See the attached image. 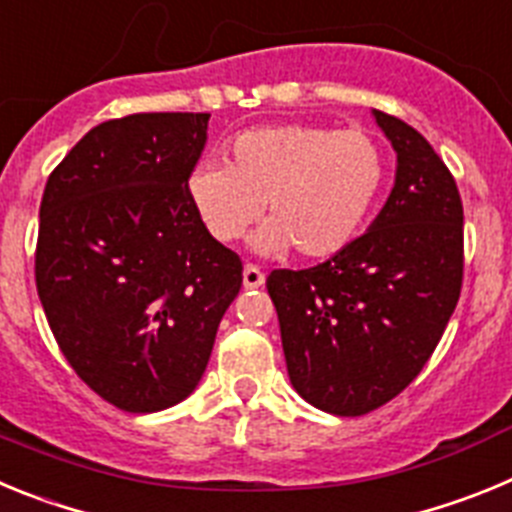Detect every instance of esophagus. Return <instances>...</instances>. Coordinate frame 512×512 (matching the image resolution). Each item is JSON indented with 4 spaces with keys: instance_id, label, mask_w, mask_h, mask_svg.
I'll list each match as a JSON object with an SVG mask.
<instances>
[{
    "instance_id": "1",
    "label": "esophagus",
    "mask_w": 512,
    "mask_h": 512,
    "mask_svg": "<svg viewBox=\"0 0 512 512\" xmlns=\"http://www.w3.org/2000/svg\"><path fill=\"white\" fill-rule=\"evenodd\" d=\"M264 271L259 269V266L253 264H246V269H243V287L246 289H259L264 287Z\"/></svg>"
}]
</instances>
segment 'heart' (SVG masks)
<instances>
[{
    "mask_svg": "<svg viewBox=\"0 0 512 512\" xmlns=\"http://www.w3.org/2000/svg\"><path fill=\"white\" fill-rule=\"evenodd\" d=\"M384 182V151L364 130L266 125L230 143L228 164L207 158L189 176V200L220 243L248 233L261 210L269 223L253 248L323 259L354 241Z\"/></svg>",
    "mask_w": 512,
    "mask_h": 512,
    "instance_id": "heart-1",
    "label": "heart"
}]
</instances>
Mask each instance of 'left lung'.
<instances>
[{"label":"left lung","instance_id":"left-lung-1","mask_svg":"<svg viewBox=\"0 0 512 512\" xmlns=\"http://www.w3.org/2000/svg\"><path fill=\"white\" fill-rule=\"evenodd\" d=\"M395 187L364 235L312 269L271 271L287 374L330 415H364L431 359L459 302L464 210L454 176L408 122L372 110Z\"/></svg>","mask_w":512,"mask_h":512}]
</instances>
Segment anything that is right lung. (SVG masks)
Listing matches in <instances>:
<instances>
[{
    "instance_id": "add662e5",
    "label": "right lung",
    "mask_w": 512,
    "mask_h": 512,
    "mask_svg": "<svg viewBox=\"0 0 512 512\" xmlns=\"http://www.w3.org/2000/svg\"><path fill=\"white\" fill-rule=\"evenodd\" d=\"M207 112L107 120L66 153L40 202L35 282L63 356L128 413H156L200 384L243 282L189 200Z\"/></svg>"
}]
</instances>
